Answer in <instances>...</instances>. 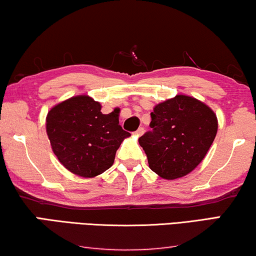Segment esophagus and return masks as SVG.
<instances>
[{
	"label": "esophagus",
	"instance_id": "obj_1",
	"mask_svg": "<svg viewBox=\"0 0 256 256\" xmlns=\"http://www.w3.org/2000/svg\"><path fill=\"white\" fill-rule=\"evenodd\" d=\"M134 134H135L136 136H142V135H143V134H144V128H143V127H140Z\"/></svg>",
	"mask_w": 256,
	"mask_h": 256
}]
</instances>
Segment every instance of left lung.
<instances>
[{
    "label": "left lung",
    "mask_w": 256,
    "mask_h": 256,
    "mask_svg": "<svg viewBox=\"0 0 256 256\" xmlns=\"http://www.w3.org/2000/svg\"><path fill=\"white\" fill-rule=\"evenodd\" d=\"M150 127L138 140L148 167L162 178L175 180L205 158L218 132V119L206 104L178 95L156 106Z\"/></svg>",
    "instance_id": "obj_1"
}]
</instances>
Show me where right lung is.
<instances>
[{
	"label": "right lung",
	"instance_id": "obj_1",
	"mask_svg": "<svg viewBox=\"0 0 256 256\" xmlns=\"http://www.w3.org/2000/svg\"><path fill=\"white\" fill-rule=\"evenodd\" d=\"M89 96H76L52 108L46 116V134L60 164L73 174L94 178L114 162L116 150L130 136L114 112L103 114Z\"/></svg>",
	"mask_w": 256,
	"mask_h": 256
}]
</instances>
